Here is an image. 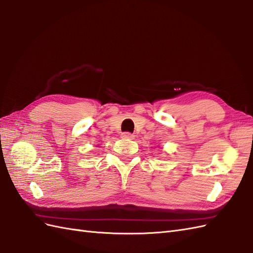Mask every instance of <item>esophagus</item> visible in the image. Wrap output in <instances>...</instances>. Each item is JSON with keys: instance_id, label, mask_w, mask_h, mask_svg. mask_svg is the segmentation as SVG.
<instances>
[{"instance_id": "esophagus-1", "label": "esophagus", "mask_w": 253, "mask_h": 253, "mask_svg": "<svg viewBox=\"0 0 253 253\" xmlns=\"http://www.w3.org/2000/svg\"><path fill=\"white\" fill-rule=\"evenodd\" d=\"M122 137L123 138H125V139H133L134 138V136H133V134L132 133H130V132H123L122 133Z\"/></svg>"}]
</instances>
